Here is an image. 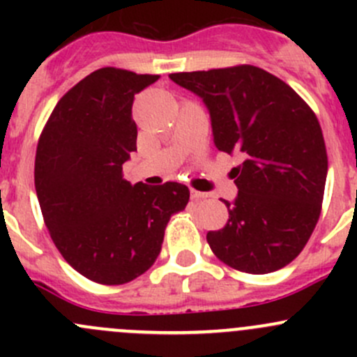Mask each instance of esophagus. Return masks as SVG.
<instances>
[{"label":"esophagus","instance_id":"esophagus-1","mask_svg":"<svg viewBox=\"0 0 357 357\" xmlns=\"http://www.w3.org/2000/svg\"><path fill=\"white\" fill-rule=\"evenodd\" d=\"M190 197H192L193 200H204V199H207V193H204V192H197V190H190Z\"/></svg>","mask_w":357,"mask_h":357}]
</instances>
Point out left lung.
<instances>
[{"mask_svg": "<svg viewBox=\"0 0 357 357\" xmlns=\"http://www.w3.org/2000/svg\"><path fill=\"white\" fill-rule=\"evenodd\" d=\"M169 77L204 100L218 150L238 153V195L226 226L207 233L215 257L252 275L290 264L321 214L328 157L311 107L254 66L178 72Z\"/></svg>", "mask_w": 357, "mask_h": 357, "instance_id": "left-lung-1", "label": "left lung"}]
</instances>
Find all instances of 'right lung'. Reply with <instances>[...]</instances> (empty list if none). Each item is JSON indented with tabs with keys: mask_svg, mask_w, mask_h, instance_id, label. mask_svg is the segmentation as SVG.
Returning <instances> with one entry per match:
<instances>
[{
	"mask_svg": "<svg viewBox=\"0 0 357 357\" xmlns=\"http://www.w3.org/2000/svg\"><path fill=\"white\" fill-rule=\"evenodd\" d=\"M158 75L103 67L60 98L36 150L34 185L45 225L68 264L102 285L150 269L188 186H149L122 178L136 150L132 102Z\"/></svg>",
	"mask_w": 357,
	"mask_h": 357,
	"instance_id": "obj_1",
	"label": "right lung"
}]
</instances>
